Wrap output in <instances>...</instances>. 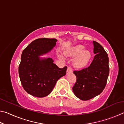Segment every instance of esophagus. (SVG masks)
Segmentation results:
<instances>
[{"mask_svg":"<svg viewBox=\"0 0 124 124\" xmlns=\"http://www.w3.org/2000/svg\"><path fill=\"white\" fill-rule=\"evenodd\" d=\"M72 71H73L72 68H71L70 67H68V68H67V74H69V73H72Z\"/></svg>","mask_w":124,"mask_h":124,"instance_id":"obj_1","label":"esophagus"}]
</instances>
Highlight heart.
<instances>
[{
	"label": "heart",
	"mask_w": 124,
	"mask_h": 124,
	"mask_svg": "<svg viewBox=\"0 0 124 124\" xmlns=\"http://www.w3.org/2000/svg\"><path fill=\"white\" fill-rule=\"evenodd\" d=\"M66 54L70 57L77 56L74 60V66L76 68H82L85 66L91 58L90 52L89 51H84V47L81 45L71 48Z\"/></svg>",
	"instance_id": "obj_1"
}]
</instances>
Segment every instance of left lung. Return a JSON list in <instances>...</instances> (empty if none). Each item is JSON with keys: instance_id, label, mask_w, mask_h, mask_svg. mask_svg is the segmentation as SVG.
Listing matches in <instances>:
<instances>
[{"instance_id": "8db88e82", "label": "left lung", "mask_w": 124, "mask_h": 124, "mask_svg": "<svg viewBox=\"0 0 124 124\" xmlns=\"http://www.w3.org/2000/svg\"><path fill=\"white\" fill-rule=\"evenodd\" d=\"M93 44L96 55L91 63L87 68L73 72L77 77L73 92L83 101L91 99L103 91L109 73L107 53L97 42L93 41Z\"/></svg>"}]
</instances>
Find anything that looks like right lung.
I'll list each match as a JSON object with an SVG mask.
<instances>
[{"label": "right lung", "mask_w": 124, "mask_h": 124, "mask_svg": "<svg viewBox=\"0 0 124 124\" xmlns=\"http://www.w3.org/2000/svg\"><path fill=\"white\" fill-rule=\"evenodd\" d=\"M56 41V39H37L22 52L18 67L19 76L23 89L32 96L44 97L49 95L58 80L66 74L67 66L58 68L52 58L39 57L51 51Z\"/></svg>", "instance_id": "add662e5"}]
</instances>
